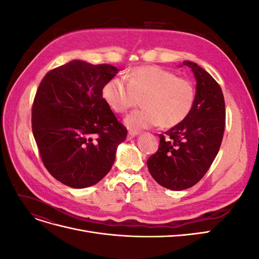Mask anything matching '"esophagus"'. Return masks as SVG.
<instances>
[{
	"label": "esophagus",
	"mask_w": 259,
	"mask_h": 259,
	"mask_svg": "<svg viewBox=\"0 0 259 259\" xmlns=\"http://www.w3.org/2000/svg\"><path fill=\"white\" fill-rule=\"evenodd\" d=\"M135 136H137V132H128L127 139H133Z\"/></svg>",
	"instance_id": "34e87169"
}]
</instances>
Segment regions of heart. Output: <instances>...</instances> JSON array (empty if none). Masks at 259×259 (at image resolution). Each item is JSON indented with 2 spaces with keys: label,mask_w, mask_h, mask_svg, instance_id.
<instances>
[{
  "label": "heart",
  "mask_w": 259,
  "mask_h": 259,
  "mask_svg": "<svg viewBox=\"0 0 259 259\" xmlns=\"http://www.w3.org/2000/svg\"><path fill=\"white\" fill-rule=\"evenodd\" d=\"M107 105L116 113H124L142 99L144 109L130 113L124 119L128 130L138 132L161 124L173 127L189 115L195 101L191 82L176 77L174 73L158 66L133 69L126 75L113 77L103 89Z\"/></svg>",
  "instance_id": "1"
}]
</instances>
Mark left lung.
I'll use <instances>...</instances> for the list:
<instances>
[{"label": "left lung", "mask_w": 259, "mask_h": 259, "mask_svg": "<svg viewBox=\"0 0 259 259\" xmlns=\"http://www.w3.org/2000/svg\"><path fill=\"white\" fill-rule=\"evenodd\" d=\"M194 74L195 101L191 112L176 126L160 135L159 150L147 161L159 185L185 190L202 179L215 160L225 131V99L221 86L195 62L185 60Z\"/></svg>", "instance_id": "left-lung-1"}]
</instances>
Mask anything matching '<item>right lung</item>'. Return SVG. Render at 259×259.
I'll return each instance as SVG.
<instances>
[{"label": "right lung", "mask_w": 259, "mask_h": 259, "mask_svg": "<svg viewBox=\"0 0 259 259\" xmlns=\"http://www.w3.org/2000/svg\"><path fill=\"white\" fill-rule=\"evenodd\" d=\"M119 72L110 65L74 59L52 70L36 91L32 132L42 161L61 184L82 189L111 169L127 130L103 98Z\"/></svg>", "instance_id": "add662e5"}]
</instances>
